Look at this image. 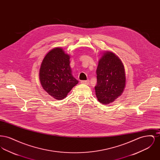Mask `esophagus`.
I'll list each match as a JSON object with an SVG mask.
<instances>
[{
  "label": "esophagus",
  "mask_w": 160,
  "mask_h": 160,
  "mask_svg": "<svg viewBox=\"0 0 160 160\" xmlns=\"http://www.w3.org/2000/svg\"><path fill=\"white\" fill-rule=\"evenodd\" d=\"M89 80H82L80 82V83L82 84H88L89 83Z\"/></svg>",
  "instance_id": "34e87169"
}]
</instances>
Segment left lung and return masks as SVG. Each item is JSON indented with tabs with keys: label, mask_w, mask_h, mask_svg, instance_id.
Here are the masks:
<instances>
[{
	"label": "left lung",
	"mask_w": 160,
	"mask_h": 160,
	"mask_svg": "<svg viewBox=\"0 0 160 160\" xmlns=\"http://www.w3.org/2000/svg\"><path fill=\"white\" fill-rule=\"evenodd\" d=\"M97 83L95 87L98 101L107 105L121 95L125 86V73L122 61L110 52H105L97 69Z\"/></svg>",
	"instance_id": "8db88e82"
}]
</instances>
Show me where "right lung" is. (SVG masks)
Instances as JSON below:
<instances>
[{"instance_id": "add662e5", "label": "right lung", "mask_w": 160, "mask_h": 160, "mask_svg": "<svg viewBox=\"0 0 160 160\" xmlns=\"http://www.w3.org/2000/svg\"><path fill=\"white\" fill-rule=\"evenodd\" d=\"M70 57L60 47L51 50L44 57L39 69V80L42 88L54 98H65L78 83L72 76Z\"/></svg>"}]
</instances>
